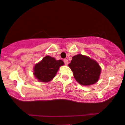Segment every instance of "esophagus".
<instances>
[{
	"label": "esophagus",
	"mask_w": 125,
	"mask_h": 125,
	"mask_svg": "<svg viewBox=\"0 0 125 125\" xmlns=\"http://www.w3.org/2000/svg\"><path fill=\"white\" fill-rule=\"evenodd\" d=\"M64 62H65V64L66 65H68V63H69V62H68V59H64Z\"/></svg>",
	"instance_id": "34e87169"
}]
</instances>
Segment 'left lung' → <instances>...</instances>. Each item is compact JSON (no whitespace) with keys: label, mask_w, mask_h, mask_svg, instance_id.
I'll return each instance as SVG.
<instances>
[{"label":"left lung","mask_w":125,"mask_h":125,"mask_svg":"<svg viewBox=\"0 0 125 125\" xmlns=\"http://www.w3.org/2000/svg\"><path fill=\"white\" fill-rule=\"evenodd\" d=\"M68 66L73 72L75 80L81 85H91L99 79L101 67L88 56L80 54L74 56Z\"/></svg>","instance_id":"1"}]
</instances>
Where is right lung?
I'll return each instance as SVG.
<instances>
[{"mask_svg": "<svg viewBox=\"0 0 125 125\" xmlns=\"http://www.w3.org/2000/svg\"><path fill=\"white\" fill-rule=\"evenodd\" d=\"M64 65L62 60H57L50 56H46L33 68V74L40 82L48 83L55 77L61 66Z\"/></svg>", "mask_w": 125, "mask_h": 125, "instance_id": "add662e5", "label": "right lung"}]
</instances>
